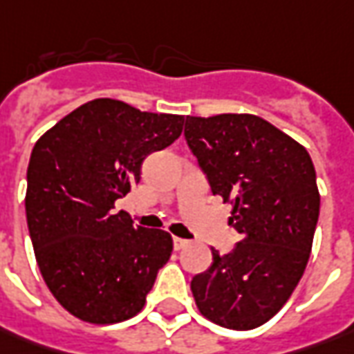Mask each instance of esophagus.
Wrapping results in <instances>:
<instances>
[{"label": "esophagus", "instance_id": "obj_1", "mask_svg": "<svg viewBox=\"0 0 354 354\" xmlns=\"http://www.w3.org/2000/svg\"><path fill=\"white\" fill-rule=\"evenodd\" d=\"M189 245V241L188 239H180V237H174V249L176 250H182V249H186Z\"/></svg>", "mask_w": 354, "mask_h": 354}]
</instances>
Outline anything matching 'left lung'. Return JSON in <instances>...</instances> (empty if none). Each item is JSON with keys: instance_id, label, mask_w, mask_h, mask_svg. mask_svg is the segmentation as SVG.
I'll use <instances>...</instances> for the list:
<instances>
[{"instance_id": "8db88e82", "label": "left lung", "mask_w": 354, "mask_h": 354, "mask_svg": "<svg viewBox=\"0 0 354 354\" xmlns=\"http://www.w3.org/2000/svg\"><path fill=\"white\" fill-rule=\"evenodd\" d=\"M184 137L214 196L233 201L229 225L241 235L192 278L196 306L221 327L254 329L306 270L319 217L315 168L299 142L249 113L186 117Z\"/></svg>"}]
</instances>
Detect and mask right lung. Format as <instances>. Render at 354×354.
Instances as JSON below:
<instances>
[{
  "instance_id": "right-lung-1",
  "label": "right lung",
  "mask_w": 354,
  "mask_h": 354,
  "mask_svg": "<svg viewBox=\"0 0 354 354\" xmlns=\"http://www.w3.org/2000/svg\"><path fill=\"white\" fill-rule=\"evenodd\" d=\"M184 117L102 97L80 105L37 140L27 168V225L60 306L88 323L137 315L172 252L162 229L135 227L115 201L154 151L180 137Z\"/></svg>"
}]
</instances>
